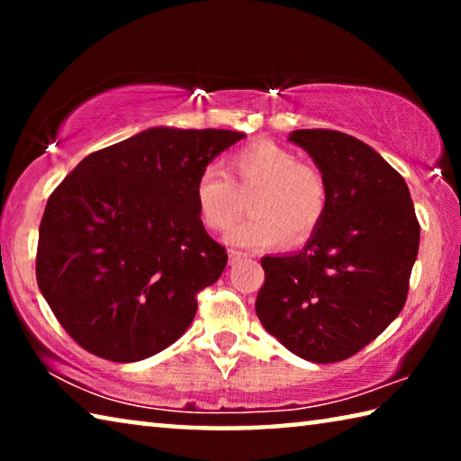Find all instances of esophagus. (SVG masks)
I'll use <instances>...</instances> for the list:
<instances>
[{
  "label": "esophagus",
  "mask_w": 461,
  "mask_h": 461,
  "mask_svg": "<svg viewBox=\"0 0 461 461\" xmlns=\"http://www.w3.org/2000/svg\"><path fill=\"white\" fill-rule=\"evenodd\" d=\"M244 258H248L246 252H241V249H230V264H236Z\"/></svg>",
  "instance_id": "obj_1"
}]
</instances>
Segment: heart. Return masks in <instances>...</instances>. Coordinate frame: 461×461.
Masks as SVG:
<instances>
[{
	"label": "heart",
	"mask_w": 461,
	"mask_h": 461,
	"mask_svg": "<svg viewBox=\"0 0 461 461\" xmlns=\"http://www.w3.org/2000/svg\"><path fill=\"white\" fill-rule=\"evenodd\" d=\"M223 168L207 165L194 181V205L209 230L225 231L244 209L240 191H254L252 215L231 230L230 240L240 246L280 244L293 233L305 240L323 221L330 191L321 170L270 140H260L233 152Z\"/></svg>",
	"instance_id": "b5f03b06"
}]
</instances>
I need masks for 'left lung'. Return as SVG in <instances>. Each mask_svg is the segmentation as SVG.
<instances>
[{"label": "left lung", "instance_id": "1", "mask_svg": "<svg viewBox=\"0 0 461 461\" xmlns=\"http://www.w3.org/2000/svg\"><path fill=\"white\" fill-rule=\"evenodd\" d=\"M330 191L323 221L293 256H264L256 315L303 360L341 362L401 313L420 225L404 178L364 144L335 130H294Z\"/></svg>", "mask_w": 461, "mask_h": 461}]
</instances>
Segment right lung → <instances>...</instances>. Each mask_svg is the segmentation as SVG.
Wrapping results in <instances>:
<instances>
[{"mask_svg": "<svg viewBox=\"0 0 461 461\" xmlns=\"http://www.w3.org/2000/svg\"><path fill=\"white\" fill-rule=\"evenodd\" d=\"M231 130L150 128L89 154L46 203L36 280L83 349L138 362L175 343L228 264L194 205V181Z\"/></svg>", "mask_w": 461, "mask_h": 461, "instance_id": "right-lung-1", "label": "right lung"}]
</instances>
